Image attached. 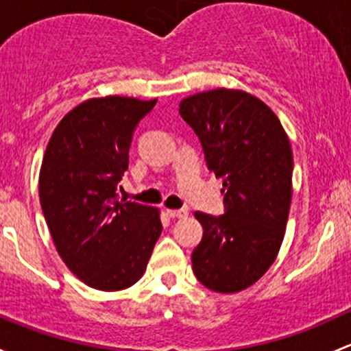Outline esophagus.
<instances>
[{"instance_id": "obj_1", "label": "esophagus", "mask_w": 351, "mask_h": 351, "mask_svg": "<svg viewBox=\"0 0 351 351\" xmlns=\"http://www.w3.org/2000/svg\"><path fill=\"white\" fill-rule=\"evenodd\" d=\"M166 213H168L171 219H185L188 217V210L186 208H178V210H166Z\"/></svg>"}]
</instances>
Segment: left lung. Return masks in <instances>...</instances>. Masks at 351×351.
<instances>
[{
  "label": "left lung",
  "instance_id": "8db88e82",
  "mask_svg": "<svg viewBox=\"0 0 351 351\" xmlns=\"http://www.w3.org/2000/svg\"><path fill=\"white\" fill-rule=\"evenodd\" d=\"M204 147L206 168L223 178V213L197 212L204 227L191 252L197 279L217 293L252 286L274 263L291 205L293 151L278 116L242 90L200 92L180 102Z\"/></svg>",
  "mask_w": 351,
  "mask_h": 351
}]
</instances>
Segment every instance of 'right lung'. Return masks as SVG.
<instances>
[{
  "mask_svg": "<svg viewBox=\"0 0 351 351\" xmlns=\"http://www.w3.org/2000/svg\"><path fill=\"white\" fill-rule=\"evenodd\" d=\"M156 101L90 99L51 134L40 169V205L67 267L87 286L119 291L145 272L161 234L153 206L121 200L129 146Z\"/></svg>",
  "mask_w": 351,
  "mask_h": 351,
  "instance_id": "1",
  "label": "right lung"
}]
</instances>
